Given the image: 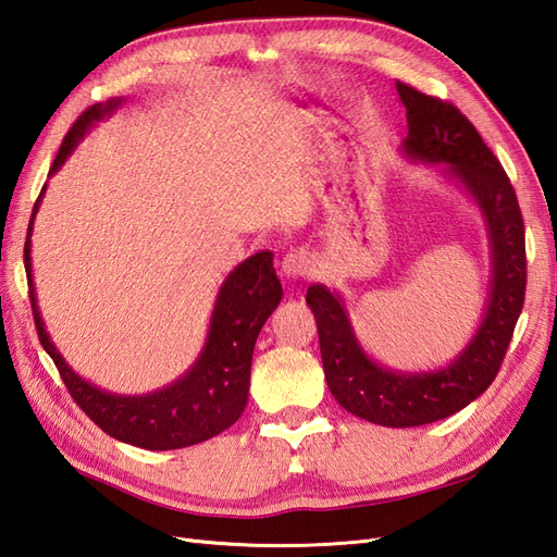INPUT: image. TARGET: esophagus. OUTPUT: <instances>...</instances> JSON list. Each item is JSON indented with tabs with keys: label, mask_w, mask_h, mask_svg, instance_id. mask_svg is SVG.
<instances>
[{
	"label": "esophagus",
	"mask_w": 557,
	"mask_h": 557,
	"mask_svg": "<svg viewBox=\"0 0 557 557\" xmlns=\"http://www.w3.org/2000/svg\"><path fill=\"white\" fill-rule=\"evenodd\" d=\"M281 272L288 278H301L313 272V256L307 248H290L281 260Z\"/></svg>",
	"instance_id": "34e87169"
}]
</instances>
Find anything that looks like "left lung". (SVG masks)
<instances>
[{
	"label": "left lung",
	"mask_w": 557,
	"mask_h": 557,
	"mask_svg": "<svg viewBox=\"0 0 557 557\" xmlns=\"http://www.w3.org/2000/svg\"><path fill=\"white\" fill-rule=\"evenodd\" d=\"M407 109L401 153L413 162L446 164L479 207L491 244V288L476 332L446 367L401 372L379 364L358 342L339 293L320 283L307 290L318 325L325 381L346 411L385 428H416L453 416L487 391L499 372L525 301V227L513 185L476 127L448 102L395 83Z\"/></svg>",
	"instance_id": "8db88e82"
}]
</instances>
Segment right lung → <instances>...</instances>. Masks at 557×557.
<instances>
[{
	"label": "right lung",
	"instance_id": "1",
	"mask_svg": "<svg viewBox=\"0 0 557 557\" xmlns=\"http://www.w3.org/2000/svg\"><path fill=\"white\" fill-rule=\"evenodd\" d=\"M123 102V97H115L83 111L72 129L66 132L48 176H53L64 160L74 153V148L90 132V127L109 117ZM44 193L46 185L35 201L25 242L29 301L39 342L48 356L53 358L66 391L72 393L78 407L113 440L146 450H174L201 444L237 423L248 401L252 348H256L258 334L267 318L272 315L283 297L272 252H256V256H250L227 274L215 297L207 342L188 372L156 393L115 395L78 376L64 362L62 352L50 342V334L46 332L37 305L35 281H32L29 256L32 225H35Z\"/></svg>",
	"mask_w": 557,
	"mask_h": 557
}]
</instances>
